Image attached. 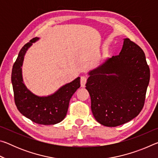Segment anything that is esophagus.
<instances>
[{
	"label": "esophagus",
	"instance_id": "obj_1",
	"mask_svg": "<svg viewBox=\"0 0 158 158\" xmlns=\"http://www.w3.org/2000/svg\"><path fill=\"white\" fill-rule=\"evenodd\" d=\"M87 81V77L85 76H81V79H80V82H81V86L85 87V85L86 84Z\"/></svg>",
	"mask_w": 158,
	"mask_h": 158
}]
</instances>
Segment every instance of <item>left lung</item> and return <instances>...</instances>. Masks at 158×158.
<instances>
[{
  "label": "left lung",
  "instance_id": "1",
  "mask_svg": "<svg viewBox=\"0 0 158 158\" xmlns=\"http://www.w3.org/2000/svg\"><path fill=\"white\" fill-rule=\"evenodd\" d=\"M89 74L85 89L99 123L116 127L138 116L150 80L149 67L139 46L124 39L119 55L107 58Z\"/></svg>",
  "mask_w": 158,
  "mask_h": 158
}]
</instances>
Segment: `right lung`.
Returning <instances> with one entry per match:
<instances>
[{
  "label": "right lung",
  "instance_id": "add662e5",
  "mask_svg": "<svg viewBox=\"0 0 158 158\" xmlns=\"http://www.w3.org/2000/svg\"><path fill=\"white\" fill-rule=\"evenodd\" d=\"M38 40L39 37H35L26 43L13 65L11 79L15 102L20 113L33 122L40 125H54L65 118L69 100L80 87V77L46 97H40L29 90L23 81L21 67L28 49Z\"/></svg>",
  "mask_w": 158,
  "mask_h": 158
}]
</instances>
